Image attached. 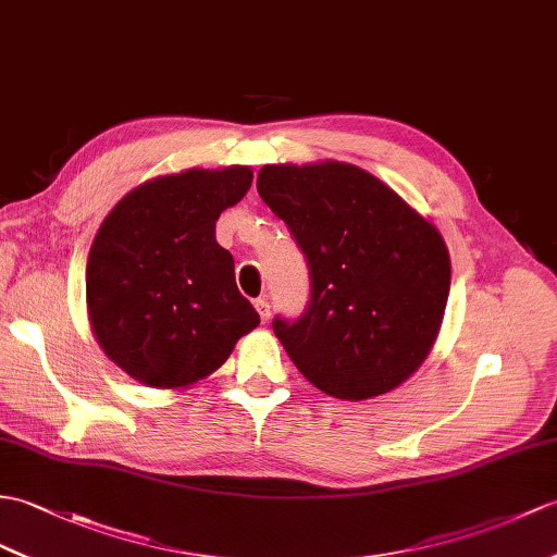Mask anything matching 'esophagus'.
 Returning a JSON list of instances; mask_svg holds the SVG:
<instances>
[{"instance_id": "1", "label": "esophagus", "mask_w": 557, "mask_h": 557, "mask_svg": "<svg viewBox=\"0 0 557 557\" xmlns=\"http://www.w3.org/2000/svg\"><path fill=\"white\" fill-rule=\"evenodd\" d=\"M253 306H256V310H258V315H261V320L265 322V320L270 318V304H268L265 296H261V299H256Z\"/></svg>"}]
</instances>
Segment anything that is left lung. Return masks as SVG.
Wrapping results in <instances>:
<instances>
[{"instance_id":"1","label":"left lung","mask_w":557,"mask_h":557,"mask_svg":"<svg viewBox=\"0 0 557 557\" xmlns=\"http://www.w3.org/2000/svg\"><path fill=\"white\" fill-rule=\"evenodd\" d=\"M256 189L306 253V313L273 330L304 377L366 400L404 384L442 330L450 258L442 232L368 171L344 161L273 163Z\"/></svg>"}]
</instances>
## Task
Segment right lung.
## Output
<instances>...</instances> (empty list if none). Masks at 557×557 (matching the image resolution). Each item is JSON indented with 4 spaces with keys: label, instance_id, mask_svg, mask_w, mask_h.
<instances>
[{
    "label": "right lung",
    "instance_id": "add662e5",
    "mask_svg": "<svg viewBox=\"0 0 557 557\" xmlns=\"http://www.w3.org/2000/svg\"><path fill=\"white\" fill-rule=\"evenodd\" d=\"M249 165L189 168L137 185L87 256V318L115 366L153 389H187L258 327L215 220L251 187Z\"/></svg>",
    "mask_w": 557,
    "mask_h": 557
}]
</instances>
